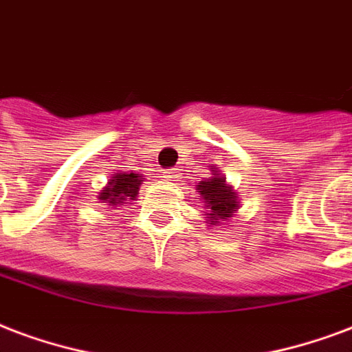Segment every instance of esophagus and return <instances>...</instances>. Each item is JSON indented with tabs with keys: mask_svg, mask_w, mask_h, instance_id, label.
I'll list each match as a JSON object with an SVG mask.
<instances>
[{
	"mask_svg": "<svg viewBox=\"0 0 352 352\" xmlns=\"http://www.w3.org/2000/svg\"><path fill=\"white\" fill-rule=\"evenodd\" d=\"M165 178L168 182H176V178H179V168H168L165 173Z\"/></svg>",
	"mask_w": 352,
	"mask_h": 352,
	"instance_id": "1",
	"label": "esophagus"
}]
</instances>
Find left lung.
Here are the masks:
<instances>
[{
  "label": "left lung",
  "mask_w": 352,
  "mask_h": 352,
  "mask_svg": "<svg viewBox=\"0 0 352 352\" xmlns=\"http://www.w3.org/2000/svg\"><path fill=\"white\" fill-rule=\"evenodd\" d=\"M198 192L204 197L206 210L210 211L206 213L210 215V224H217L221 219L232 217L234 211L239 210L236 192L224 184V178L221 174H217V170L211 178L198 184Z\"/></svg>",
  "instance_id": "left-lung-1"
}]
</instances>
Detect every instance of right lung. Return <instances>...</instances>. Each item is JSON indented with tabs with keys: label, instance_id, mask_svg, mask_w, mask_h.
<instances>
[{
	"label": "right lung",
	"instance_id": "add662e5",
	"mask_svg": "<svg viewBox=\"0 0 352 352\" xmlns=\"http://www.w3.org/2000/svg\"><path fill=\"white\" fill-rule=\"evenodd\" d=\"M141 176L139 174H115L109 186L98 195L100 200H104L109 206H122L124 200H133L137 197L139 186H141Z\"/></svg>",
	"mask_w": 352,
	"mask_h": 352
}]
</instances>
